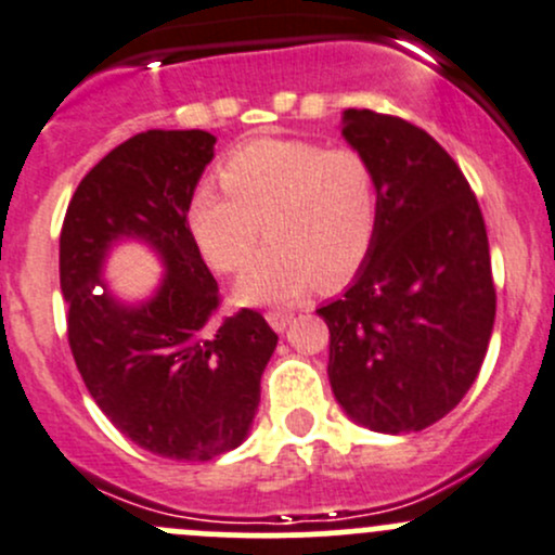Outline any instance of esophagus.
<instances>
[{
    "instance_id": "esophagus-1",
    "label": "esophagus",
    "mask_w": 555,
    "mask_h": 555,
    "mask_svg": "<svg viewBox=\"0 0 555 555\" xmlns=\"http://www.w3.org/2000/svg\"><path fill=\"white\" fill-rule=\"evenodd\" d=\"M293 311H284V309H276V311H268L266 314V320H268V325L273 327V331L276 333H282V331H287V325L289 322H293Z\"/></svg>"
}]
</instances>
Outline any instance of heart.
<instances>
[{
  "instance_id": "obj_1",
  "label": "heart",
  "mask_w": 555,
  "mask_h": 555,
  "mask_svg": "<svg viewBox=\"0 0 555 555\" xmlns=\"http://www.w3.org/2000/svg\"><path fill=\"white\" fill-rule=\"evenodd\" d=\"M224 192L195 186L186 230L208 268L235 273L257 238L268 246L241 276L244 304H287L320 279L338 282L371 255L379 230V184L352 146L268 138L233 152L219 170Z\"/></svg>"
}]
</instances>
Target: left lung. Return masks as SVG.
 Returning <instances> with one entry per match:
<instances>
[{
    "label": "left lung",
    "mask_w": 555,
    "mask_h": 555,
    "mask_svg": "<svg viewBox=\"0 0 555 555\" xmlns=\"http://www.w3.org/2000/svg\"><path fill=\"white\" fill-rule=\"evenodd\" d=\"M344 141L371 159L379 230L341 298L317 309L331 331L327 376L358 426H434L475 385L496 289L482 211L455 159L426 129L349 107Z\"/></svg>",
    "instance_id": "left-lung-1"
}]
</instances>
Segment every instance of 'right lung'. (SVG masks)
Returning a JSON list of instances; mask_svg holds the SVG:
<instances>
[{
  "mask_svg": "<svg viewBox=\"0 0 555 555\" xmlns=\"http://www.w3.org/2000/svg\"><path fill=\"white\" fill-rule=\"evenodd\" d=\"M214 143L203 129L134 134L83 176L59 235L67 338L91 398L138 448L173 461H211L249 437L279 341L251 309L217 320V279L186 230ZM124 240L146 243L166 268L138 305L104 284Z\"/></svg>",
  "mask_w": 555,
  "mask_h": 555,
  "instance_id": "obj_1",
  "label": "right lung"
}]
</instances>
